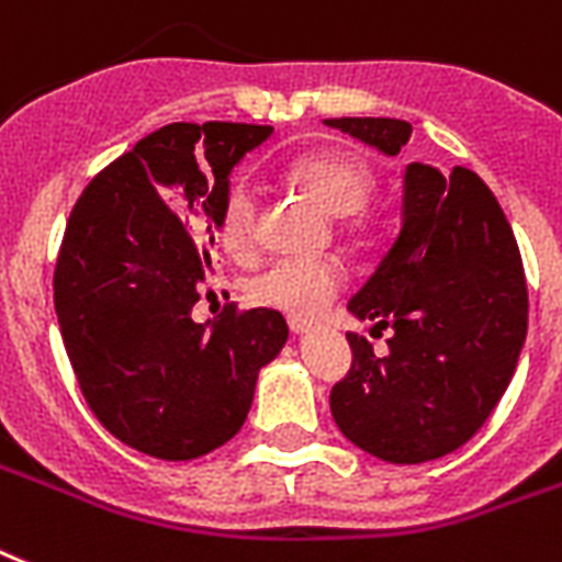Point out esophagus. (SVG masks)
Instances as JSON below:
<instances>
[{"mask_svg":"<svg viewBox=\"0 0 562 562\" xmlns=\"http://www.w3.org/2000/svg\"><path fill=\"white\" fill-rule=\"evenodd\" d=\"M286 325H290V330H293L295 336H302V334H307L310 327H313V322H310V318H304V316H290V318H286Z\"/></svg>","mask_w":562,"mask_h":562,"instance_id":"esophagus-1","label":"esophagus"}]
</instances>
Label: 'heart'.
I'll return each mask as SVG.
<instances>
[{"label": "heart", "mask_w": 562, "mask_h": 562, "mask_svg": "<svg viewBox=\"0 0 562 562\" xmlns=\"http://www.w3.org/2000/svg\"><path fill=\"white\" fill-rule=\"evenodd\" d=\"M290 177L302 186L327 214L351 217L366 205L374 188V170L348 150H316L290 165ZM220 240L226 252L246 260L258 240V194L246 179L228 186L220 205ZM345 284L342 267L330 258L293 255L278 258L249 281V299L260 307L313 316L334 302Z\"/></svg>", "instance_id": "obj_1"}]
</instances>
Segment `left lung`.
Here are the masks:
<instances>
[{
    "instance_id": "1",
    "label": "left lung",
    "mask_w": 562,
    "mask_h": 562,
    "mask_svg": "<svg viewBox=\"0 0 562 562\" xmlns=\"http://www.w3.org/2000/svg\"><path fill=\"white\" fill-rule=\"evenodd\" d=\"M327 127L397 156L401 119H325ZM374 330L392 327L376 357L348 334L353 362L330 392L336 426L359 450L420 464L459 450L491 417L528 334L522 258L502 205L473 170L412 161L403 173L401 235L348 302Z\"/></svg>"
}]
</instances>
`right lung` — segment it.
<instances>
[{"mask_svg":"<svg viewBox=\"0 0 562 562\" xmlns=\"http://www.w3.org/2000/svg\"><path fill=\"white\" fill-rule=\"evenodd\" d=\"M269 136L260 124H168L101 170L66 223L54 269L63 345L103 429L154 459L232 441L290 336L278 310L191 316L214 276L228 177Z\"/></svg>","mask_w":562,"mask_h":562,"instance_id":"1","label":"right lung"}]
</instances>
